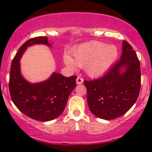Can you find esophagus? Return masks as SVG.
<instances>
[{"mask_svg":"<svg viewBox=\"0 0 152 152\" xmlns=\"http://www.w3.org/2000/svg\"><path fill=\"white\" fill-rule=\"evenodd\" d=\"M83 82H84V79H82V78L78 76L77 79H76V84H77V85H82V84L83 83Z\"/></svg>","mask_w":152,"mask_h":152,"instance_id":"obj_1","label":"esophagus"}]
</instances>
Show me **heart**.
<instances>
[{
  "label": "heart",
  "instance_id": "obj_1",
  "mask_svg": "<svg viewBox=\"0 0 152 152\" xmlns=\"http://www.w3.org/2000/svg\"><path fill=\"white\" fill-rule=\"evenodd\" d=\"M73 60L69 56H64V62L71 69L76 65L84 67L89 76L98 78L104 75L114 65L118 56L115 45L92 41L78 46L73 51Z\"/></svg>",
  "mask_w": 152,
  "mask_h": 152
}]
</instances>
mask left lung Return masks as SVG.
<instances>
[{"label":"left lung","instance_id":"obj_1","mask_svg":"<svg viewBox=\"0 0 152 152\" xmlns=\"http://www.w3.org/2000/svg\"><path fill=\"white\" fill-rule=\"evenodd\" d=\"M122 54L108 73L100 79L85 81L87 104L96 117L113 120L125 114L140 93V62L136 52L123 41Z\"/></svg>","mask_w":152,"mask_h":152}]
</instances>
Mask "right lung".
I'll return each instance as SVG.
<instances>
[{
	"mask_svg": "<svg viewBox=\"0 0 152 152\" xmlns=\"http://www.w3.org/2000/svg\"><path fill=\"white\" fill-rule=\"evenodd\" d=\"M45 45L52 47L46 37L28 39L19 48L11 65L10 92L18 110L34 120L49 121L59 117L66 106L69 96L76 85V76L65 77L53 72L45 81L31 83L23 77L20 59L28 47Z\"/></svg>",
	"mask_w": 152,
	"mask_h": 152,
	"instance_id": "1",
	"label": "right lung"
}]
</instances>
